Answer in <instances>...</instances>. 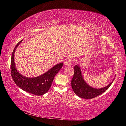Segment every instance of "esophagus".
<instances>
[{
    "label": "esophagus",
    "mask_w": 126,
    "mask_h": 126,
    "mask_svg": "<svg viewBox=\"0 0 126 126\" xmlns=\"http://www.w3.org/2000/svg\"><path fill=\"white\" fill-rule=\"evenodd\" d=\"M72 63H73V59L71 58L65 61V62L64 63V65L65 66H71Z\"/></svg>",
    "instance_id": "1"
}]
</instances>
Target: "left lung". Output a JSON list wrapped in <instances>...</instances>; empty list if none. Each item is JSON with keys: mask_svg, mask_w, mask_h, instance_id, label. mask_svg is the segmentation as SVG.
<instances>
[{"mask_svg": "<svg viewBox=\"0 0 126 126\" xmlns=\"http://www.w3.org/2000/svg\"><path fill=\"white\" fill-rule=\"evenodd\" d=\"M74 74L71 81L72 88L74 92L78 97L84 99H92L98 96L109 88L113 82L114 78L109 84L101 88L92 87L85 82L83 77L82 72L78 64L74 66Z\"/></svg>", "mask_w": 126, "mask_h": 126, "instance_id": "obj_1", "label": "left lung"}]
</instances>
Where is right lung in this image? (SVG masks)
Instances as JSON below:
<instances>
[{
    "mask_svg": "<svg viewBox=\"0 0 126 126\" xmlns=\"http://www.w3.org/2000/svg\"><path fill=\"white\" fill-rule=\"evenodd\" d=\"M23 40L16 44L12 54L10 70L12 77L17 86L23 91L37 95H43L49 89L55 76L62 67L63 63H59L51 68L46 73L36 77L23 76L17 71L14 62V53Z\"/></svg>",
    "mask_w": 126,
    "mask_h": 126,
    "instance_id": "obj_1",
    "label": "right lung"
}]
</instances>
